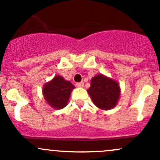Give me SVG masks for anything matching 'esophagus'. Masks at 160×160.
<instances>
[{
    "instance_id": "obj_1",
    "label": "esophagus",
    "mask_w": 160,
    "mask_h": 160,
    "mask_svg": "<svg viewBox=\"0 0 160 160\" xmlns=\"http://www.w3.org/2000/svg\"><path fill=\"white\" fill-rule=\"evenodd\" d=\"M83 85H84L83 82H79V83H76V86L78 87V88H82V87H83Z\"/></svg>"
}]
</instances>
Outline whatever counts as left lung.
<instances>
[{
	"label": "left lung",
	"mask_w": 160,
	"mask_h": 160,
	"mask_svg": "<svg viewBox=\"0 0 160 160\" xmlns=\"http://www.w3.org/2000/svg\"><path fill=\"white\" fill-rule=\"evenodd\" d=\"M88 91L93 104L103 110L113 108L120 96L118 83L102 74L92 78Z\"/></svg>",
	"instance_id": "8db88e82"
}]
</instances>
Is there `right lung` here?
<instances>
[{
  "mask_svg": "<svg viewBox=\"0 0 160 160\" xmlns=\"http://www.w3.org/2000/svg\"><path fill=\"white\" fill-rule=\"evenodd\" d=\"M75 87L60 76L45 84L42 92L48 104L55 109H62L67 106L72 90Z\"/></svg>",
  "mask_w": 160,
  "mask_h": 160,
  "instance_id": "obj_1",
  "label": "right lung"
}]
</instances>
